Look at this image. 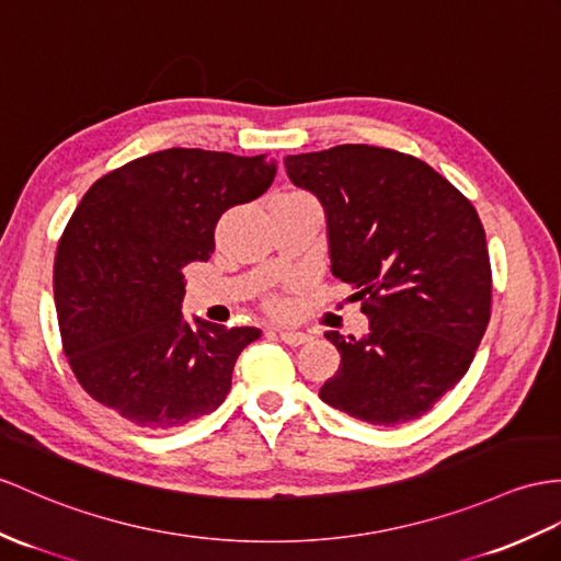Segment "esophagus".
Listing matches in <instances>:
<instances>
[{
	"instance_id": "1",
	"label": "esophagus",
	"mask_w": 561,
	"mask_h": 561,
	"mask_svg": "<svg viewBox=\"0 0 561 561\" xmlns=\"http://www.w3.org/2000/svg\"><path fill=\"white\" fill-rule=\"evenodd\" d=\"M278 337L283 340L285 345H293V347H297V345H305V343H309V340H311V335H309V333H302V331H288V328H280V331H278Z\"/></svg>"
}]
</instances>
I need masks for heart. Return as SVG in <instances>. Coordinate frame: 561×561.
Listing matches in <instances>:
<instances>
[{
  "instance_id": "heart-1",
  "label": "heart",
  "mask_w": 561,
  "mask_h": 561,
  "mask_svg": "<svg viewBox=\"0 0 561 561\" xmlns=\"http://www.w3.org/2000/svg\"><path fill=\"white\" fill-rule=\"evenodd\" d=\"M266 309L273 311V313H285V311L290 309V299L285 297V295H271L266 299Z\"/></svg>"
}]
</instances>
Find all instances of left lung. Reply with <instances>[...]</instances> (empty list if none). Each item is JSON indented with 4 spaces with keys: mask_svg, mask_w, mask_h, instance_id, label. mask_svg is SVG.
I'll use <instances>...</instances> for the list:
<instances>
[{
    "mask_svg": "<svg viewBox=\"0 0 561 561\" xmlns=\"http://www.w3.org/2000/svg\"><path fill=\"white\" fill-rule=\"evenodd\" d=\"M285 169L321 199L333 276L368 317L359 340L325 333L340 368L321 400L374 426L423 416L469 371L490 321L493 271L473 204L388 147L290 154Z\"/></svg>",
    "mask_w": 561,
    "mask_h": 561,
    "instance_id": "1",
    "label": "left lung"
}]
</instances>
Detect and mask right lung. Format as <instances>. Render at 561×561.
<instances>
[{
  "label": "right lung",
  "instance_id": "right-lung-1",
  "mask_svg": "<svg viewBox=\"0 0 561 561\" xmlns=\"http://www.w3.org/2000/svg\"><path fill=\"white\" fill-rule=\"evenodd\" d=\"M276 163L171 147L108 171L80 199L54 259L64 352L92 400L171 431L226 400L259 328L183 319V266L214 254L218 218L264 195Z\"/></svg>",
  "mask_w": 561,
  "mask_h": 561
}]
</instances>
